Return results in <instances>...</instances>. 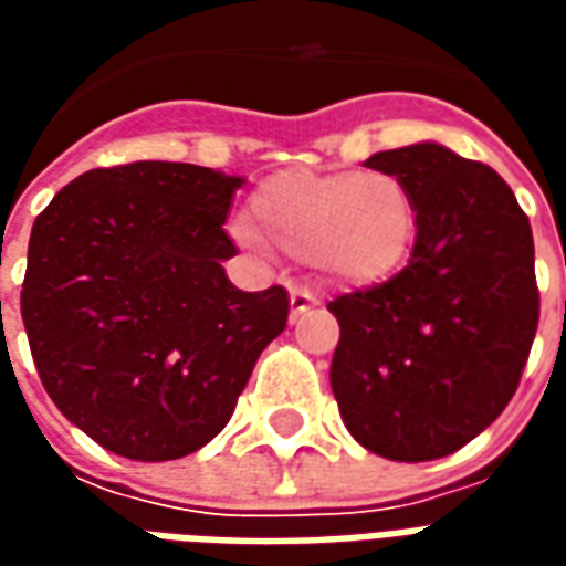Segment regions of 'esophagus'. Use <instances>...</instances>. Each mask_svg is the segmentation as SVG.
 Returning a JSON list of instances; mask_svg holds the SVG:
<instances>
[{"instance_id": "34e87169", "label": "esophagus", "mask_w": 566, "mask_h": 566, "mask_svg": "<svg viewBox=\"0 0 566 566\" xmlns=\"http://www.w3.org/2000/svg\"><path fill=\"white\" fill-rule=\"evenodd\" d=\"M318 306V296L312 294L308 287H291V321L303 318L308 308Z\"/></svg>"}]
</instances>
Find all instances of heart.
<instances>
[{"instance_id":"1","label":"heart","mask_w":566,"mask_h":566,"mask_svg":"<svg viewBox=\"0 0 566 566\" xmlns=\"http://www.w3.org/2000/svg\"><path fill=\"white\" fill-rule=\"evenodd\" d=\"M254 223H235V239L254 254L279 245L312 260L345 287H376L403 270L418 233V206L403 178L381 169L266 178L251 197Z\"/></svg>"}]
</instances>
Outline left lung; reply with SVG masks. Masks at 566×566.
Masks as SVG:
<instances>
[{"mask_svg": "<svg viewBox=\"0 0 566 566\" xmlns=\"http://www.w3.org/2000/svg\"><path fill=\"white\" fill-rule=\"evenodd\" d=\"M418 206L409 263L343 294L331 385L348 433L388 461H437L506 409L539 321L534 233L491 166L437 142L379 150Z\"/></svg>", "mask_w": 566, "mask_h": 566, "instance_id": "obj_1", "label": "left lung"}]
</instances>
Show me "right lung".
I'll return each mask as SVG.
<instances>
[{"label":"right lung","instance_id":"1","mask_svg":"<svg viewBox=\"0 0 566 566\" xmlns=\"http://www.w3.org/2000/svg\"><path fill=\"white\" fill-rule=\"evenodd\" d=\"M239 175L139 160L91 169L35 218L20 315L44 391L103 449L175 461L230 421L287 291H239L223 233Z\"/></svg>","mask_w":566,"mask_h":566}]
</instances>
